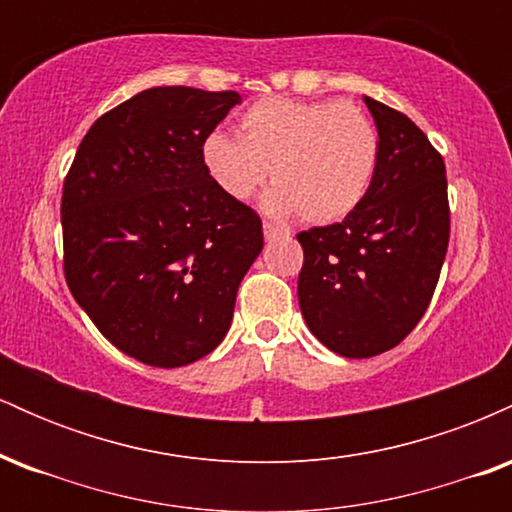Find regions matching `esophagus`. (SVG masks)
<instances>
[{
	"mask_svg": "<svg viewBox=\"0 0 512 512\" xmlns=\"http://www.w3.org/2000/svg\"><path fill=\"white\" fill-rule=\"evenodd\" d=\"M262 231H264V238H267V240H276V238H286V236H289V233L281 231V228L272 226V223H264Z\"/></svg>",
	"mask_w": 512,
	"mask_h": 512,
	"instance_id": "1",
	"label": "esophagus"
}]
</instances>
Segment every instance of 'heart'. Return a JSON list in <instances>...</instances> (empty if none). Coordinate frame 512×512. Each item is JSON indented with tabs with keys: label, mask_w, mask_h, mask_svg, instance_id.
<instances>
[{
	"label": "heart",
	"mask_w": 512,
	"mask_h": 512,
	"mask_svg": "<svg viewBox=\"0 0 512 512\" xmlns=\"http://www.w3.org/2000/svg\"><path fill=\"white\" fill-rule=\"evenodd\" d=\"M204 173L231 202H248L272 178L264 197L272 216L310 226L346 219L373 185L380 137L354 103L262 98L238 117V139L209 132L199 146Z\"/></svg>",
	"instance_id": "1"
}]
</instances>
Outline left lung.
<instances>
[{"label":"left lung","instance_id":"8db88e82","mask_svg":"<svg viewBox=\"0 0 512 512\" xmlns=\"http://www.w3.org/2000/svg\"><path fill=\"white\" fill-rule=\"evenodd\" d=\"M380 137L373 185L342 223L298 233V303L317 342L378 356L426 313L450 238L445 163L407 115L363 96Z\"/></svg>","mask_w":512,"mask_h":512}]
</instances>
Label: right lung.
<instances>
[{"label": "right lung", "instance_id": "1", "mask_svg": "<svg viewBox=\"0 0 512 512\" xmlns=\"http://www.w3.org/2000/svg\"><path fill=\"white\" fill-rule=\"evenodd\" d=\"M236 91L156 86L98 117L62 190L64 276L93 325L154 368L221 344L262 221L204 173L199 146Z\"/></svg>", "mask_w": 512, "mask_h": 512}]
</instances>
